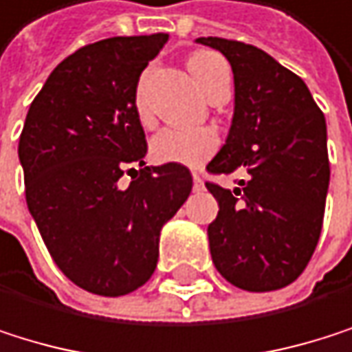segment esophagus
Masks as SVG:
<instances>
[{
	"label": "esophagus",
	"instance_id": "esophagus-1",
	"mask_svg": "<svg viewBox=\"0 0 352 352\" xmlns=\"http://www.w3.org/2000/svg\"><path fill=\"white\" fill-rule=\"evenodd\" d=\"M194 190H196V192L204 190V179H202V175H200V173H194Z\"/></svg>",
	"mask_w": 352,
	"mask_h": 352
}]
</instances>
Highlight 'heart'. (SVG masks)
I'll list each match as a JSON object with an SVG mask.
<instances>
[{"label":"heart","instance_id":"b5f03b06","mask_svg":"<svg viewBox=\"0 0 352 352\" xmlns=\"http://www.w3.org/2000/svg\"><path fill=\"white\" fill-rule=\"evenodd\" d=\"M188 68L192 77L200 85V89L208 96L210 89L217 85V81L223 74H230L228 62H225L219 54L200 50L190 54L188 58ZM144 83L146 74L140 79L133 96V108L138 114V120L144 127H152L154 124V114L148 106L146 94H144ZM219 148V135L208 129V127H198V129H162L160 133L154 135L150 144L152 158L162 164H184V166H200L206 160L212 158V154Z\"/></svg>","mask_w":352,"mask_h":352}]
</instances>
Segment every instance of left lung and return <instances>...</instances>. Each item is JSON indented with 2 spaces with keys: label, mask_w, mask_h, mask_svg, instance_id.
Masks as SVG:
<instances>
[{
  "label": "left lung",
  "mask_w": 352,
  "mask_h": 352,
  "mask_svg": "<svg viewBox=\"0 0 352 352\" xmlns=\"http://www.w3.org/2000/svg\"><path fill=\"white\" fill-rule=\"evenodd\" d=\"M198 43L230 60L236 110L210 175L246 170L238 188L206 182L219 202L210 256L230 284L271 292L292 284L321 236L330 184L325 118L305 81L263 50L221 37Z\"/></svg>",
  "instance_id": "1"
}]
</instances>
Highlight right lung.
Instances as JSON below:
<instances>
[{"label": "right lung", "mask_w": 352, "mask_h": 352, "mask_svg": "<svg viewBox=\"0 0 352 352\" xmlns=\"http://www.w3.org/2000/svg\"><path fill=\"white\" fill-rule=\"evenodd\" d=\"M166 39L110 37L70 54L35 96L20 133L24 194L39 234L60 271L91 294L122 296L152 278L162 225L194 186L184 164L144 166L148 144L133 96Z\"/></svg>", "instance_id": "obj_1"}]
</instances>
